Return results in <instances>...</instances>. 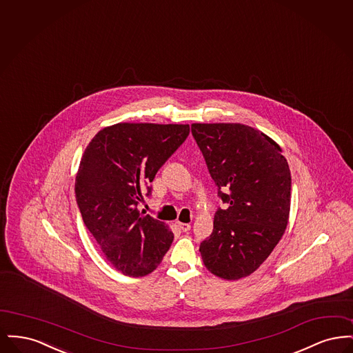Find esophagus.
Segmentation results:
<instances>
[{"label": "esophagus", "mask_w": 353, "mask_h": 353, "mask_svg": "<svg viewBox=\"0 0 353 353\" xmlns=\"http://www.w3.org/2000/svg\"><path fill=\"white\" fill-rule=\"evenodd\" d=\"M177 226H179V228H180V230H183V232H188V230H190V223L177 222Z\"/></svg>", "instance_id": "obj_1"}]
</instances>
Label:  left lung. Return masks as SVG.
I'll return each instance as SVG.
<instances>
[{"mask_svg": "<svg viewBox=\"0 0 353 353\" xmlns=\"http://www.w3.org/2000/svg\"><path fill=\"white\" fill-rule=\"evenodd\" d=\"M192 134L228 208L214 214L213 233L200 245L205 268L235 281L250 275L285 233L291 173L281 147L249 125L192 124Z\"/></svg>", "mask_w": 353, "mask_h": 353, "instance_id": "left-lung-1", "label": "left lung"}]
</instances>
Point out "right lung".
I'll return each instance as SVG.
<instances>
[{"label": "right lung", "instance_id": "obj_1", "mask_svg": "<svg viewBox=\"0 0 353 353\" xmlns=\"http://www.w3.org/2000/svg\"><path fill=\"white\" fill-rule=\"evenodd\" d=\"M188 134V124L119 123L103 128L84 150L77 203L105 259L124 275H148L172 245L173 233L137 205L143 186L151 196L157 170Z\"/></svg>", "mask_w": 353, "mask_h": 353}]
</instances>
